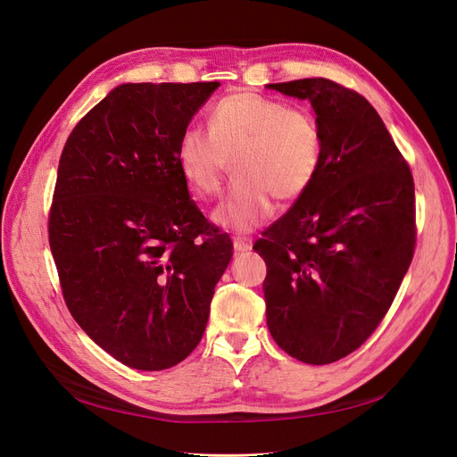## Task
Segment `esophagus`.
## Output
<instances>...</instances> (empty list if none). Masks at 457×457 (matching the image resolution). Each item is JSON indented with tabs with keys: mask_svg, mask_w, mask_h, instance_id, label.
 Returning a JSON list of instances; mask_svg holds the SVG:
<instances>
[{
	"mask_svg": "<svg viewBox=\"0 0 457 457\" xmlns=\"http://www.w3.org/2000/svg\"><path fill=\"white\" fill-rule=\"evenodd\" d=\"M233 246L237 252H248V250H252V238L250 237H233Z\"/></svg>",
	"mask_w": 457,
	"mask_h": 457,
	"instance_id": "esophagus-1",
	"label": "esophagus"
}]
</instances>
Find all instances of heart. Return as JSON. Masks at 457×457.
I'll return each instance as SVG.
<instances>
[{
  "mask_svg": "<svg viewBox=\"0 0 457 457\" xmlns=\"http://www.w3.org/2000/svg\"><path fill=\"white\" fill-rule=\"evenodd\" d=\"M209 131L187 128L176 146L179 172L196 196L220 190L231 159L235 181L214 211L216 224L252 229L274 211V198L295 202L315 183L324 155L317 118L307 109L250 90L216 102Z\"/></svg>",
  "mask_w": 457,
  "mask_h": 457,
  "instance_id": "b5f03b06",
  "label": "heart"
}]
</instances>
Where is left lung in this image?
I'll return each mask as SVG.
<instances>
[{
	"mask_svg": "<svg viewBox=\"0 0 457 457\" xmlns=\"http://www.w3.org/2000/svg\"><path fill=\"white\" fill-rule=\"evenodd\" d=\"M269 87L311 102L324 155L315 183L253 245L267 262V324L298 361L328 365L370 337L411 265L415 183L359 92L326 78Z\"/></svg>",
	"mask_w": 457,
	"mask_h": 457,
	"instance_id": "1",
	"label": "left lung"
}]
</instances>
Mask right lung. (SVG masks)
<instances>
[{
    "label": "right lung",
    "instance_id": "1",
    "mask_svg": "<svg viewBox=\"0 0 457 457\" xmlns=\"http://www.w3.org/2000/svg\"><path fill=\"white\" fill-rule=\"evenodd\" d=\"M220 83H126L71 129L47 235L66 307L88 337L138 370L198 346L233 243L176 162L190 118Z\"/></svg>",
    "mask_w": 457,
    "mask_h": 457
}]
</instances>
